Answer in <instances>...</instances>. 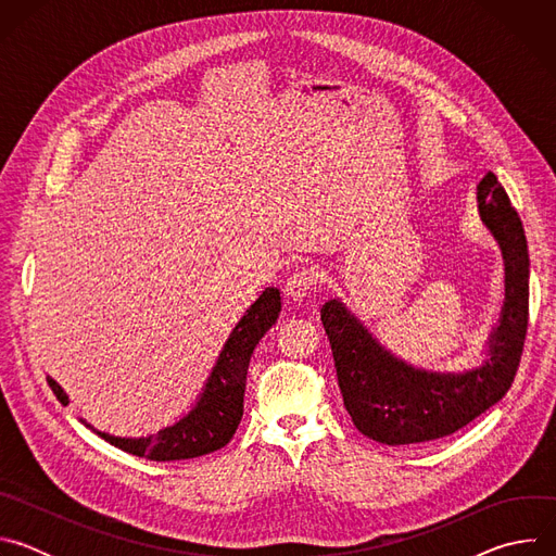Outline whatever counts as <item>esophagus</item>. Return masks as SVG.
<instances>
[{
	"label": "esophagus",
	"mask_w": 556,
	"mask_h": 556,
	"mask_svg": "<svg viewBox=\"0 0 556 556\" xmlns=\"http://www.w3.org/2000/svg\"><path fill=\"white\" fill-rule=\"evenodd\" d=\"M316 288V275L312 268H301L292 273L283 286V292L292 301H303Z\"/></svg>",
	"instance_id": "esophagus-1"
}]
</instances>
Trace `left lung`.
<instances>
[{
	"instance_id": "1",
	"label": "left lung",
	"mask_w": 556,
	"mask_h": 556,
	"mask_svg": "<svg viewBox=\"0 0 556 556\" xmlns=\"http://www.w3.org/2000/svg\"><path fill=\"white\" fill-rule=\"evenodd\" d=\"M478 202L506 266L500 326L480 367L457 374L414 367L384 350L341 299L321 307L343 405L369 440L399 446L446 438L497 405L515 380L528 330V244L495 174L489 172L478 185Z\"/></svg>"
}]
</instances>
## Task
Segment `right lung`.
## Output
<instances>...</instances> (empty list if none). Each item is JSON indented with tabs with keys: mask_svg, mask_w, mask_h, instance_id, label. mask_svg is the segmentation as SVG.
Wrapping results in <instances>:
<instances>
[{
	"mask_svg": "<svg viewBox=\"0 0 556 556\" xmlns=\"http://www.w3.org/2000/svg\"><path fill=\"white\" fill-rule=\"evenodd\" d=\"M281 296L277 288H266L247 309L224 343L198 403L178 422L142 438H118L97 431L110 444L153 462L191 459L226 446L244 414V389L253 350L262 337L277 324ZM56 401L65 407L70 401L56 380L48 376ZM86 422V420H81ZM86 427H90L86 422Z\"/></svg>",
	"mask_w": 556,
	"mask_h": 556,
	"instance_id": "add662e5",
	"label": "right lung"
}]
</instances>
